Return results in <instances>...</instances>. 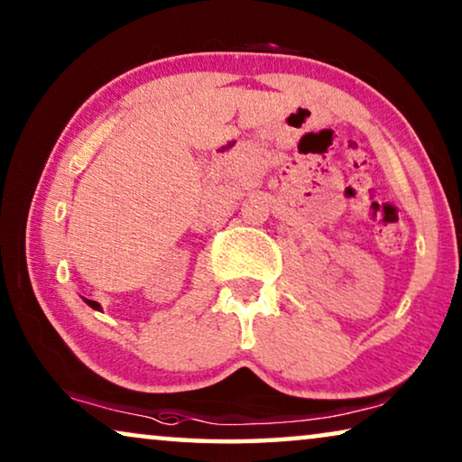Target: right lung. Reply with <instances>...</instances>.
<instances>
[{"instance_id": "add662e5", "label": "right lung", "mask_w": 462, "mask_h": 462, "mask_svg": "<svg viewBox=\"0 0 462 462\" xmlns=\"http://www.w3.org/2000/svg\"><path fill=\"white\" fill-rule=\"evenodd\" d=\"M86 302H88V305H90L92 309H100V305H98L97 300H88V299H86Z\"/></svg>"}]
</instances>
